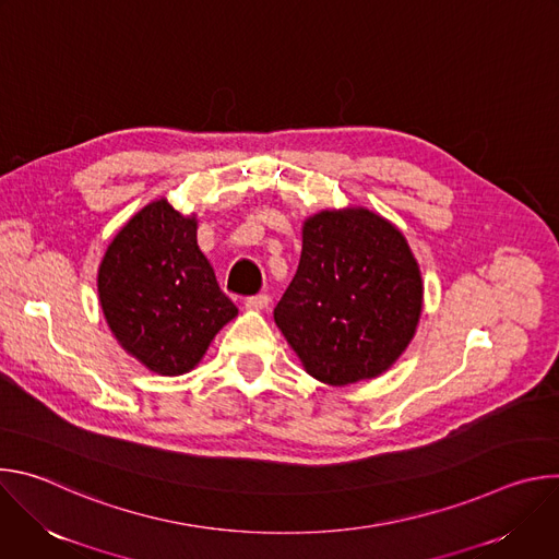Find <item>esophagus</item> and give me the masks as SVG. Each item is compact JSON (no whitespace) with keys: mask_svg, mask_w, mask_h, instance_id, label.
<instances>
[{"mask_svg":"<svg viewBox=\"0 0 559 559\" xmlns=\"http://www.w3.org/2000/svg\"><path fill=\"white\" fill-rule=\"evenodd\" d=\"M267 305H270V296H267V294H257V296L246 298V307H248V309L261 311V309H265Z\"/></svg>","mask_w":559,"mask_h":559,"instance_id":"esophagus-1","label":"esophagus"}]
</instances>
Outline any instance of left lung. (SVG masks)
I'll return each instance as SVG.
<instances>
[{"instance_id": "8db88e82", "label": "left lung", "mask_w": 559, "mask_h": 559, "mask_svg": "<svg viewBox=\"0 0 559 559\" xmlns=\"http://www.w3.org/2000/svg\"><path fill=\"white\" fill-rule=\"evenodd\" d=\"M423 281L405 236L369 210L321 212L274 321L305 369L352 384L389 369L414 338Z\"/></svg>"}]
</instances>
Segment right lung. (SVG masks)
<instances>
[{"mask_svg":"<svg viewBox=\"0 0 559 559\" xmlns=\"http://www.w3.org/2000/svg\"><path fill=\"white\" fill-rule=\"evenodd\" d=\"M99 298L117 341L162 376L190 371L238 313L197 246V221L164 199L115 236L99 267Z\"/></svg>","mask_w":559,"mask_h":559,"instance_id":"right-lung-1","label":"right lung"}]
</instances>
